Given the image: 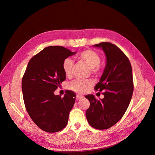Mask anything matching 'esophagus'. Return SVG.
<instances>
[{"mask_svg":"<svg viewBox=\"0 0 155 155\" xmlns=\"http://www.w3.org/2000/svg\"><path fill=\"white\" fill-rule=\"evenodd\" d=\"M83 96H82V95H80V94H77L76 95V97H77V99H82V98H83Z\"/></svg>","mask_w":155,"mask_h":155,"instance_id":"1","label":"esophagus"}]
</instances>
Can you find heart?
<instances>
[{"mask_svg":"<svg viewBox=\"0 0 155 155\" xmlns=\"http://www.w3.org/2000/svg\"><path fill=\"white\" fill-rule=\"evenodd\" d=\"M79 59L86 63L90 67L91 72L93 74H97L101 72V57L100 54L92 50H85L81 51L78 55ZM73 61L70 59H65L62 64V68L64 74L70 77L72 75ZM93 86V82L91 80H80L75 79L68 83V87L70 90L79 94L87 92Z\"/></svg>","mask_w":155,"mask_h":155,"instance_id":"obj_1","label":"heart"}]
</instances>
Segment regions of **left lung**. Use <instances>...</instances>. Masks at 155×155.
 Listing matches in <instances>:
<instances>
[{"label":"left lung","mask_w":155,"mask_h":155,"mask_svg":"<svg viewBox=\"0 0 155 155\" xmlns=\"http://www.w3.org/2000/svg\"><path fill=\"white\" fill-rule=\"evenodd\" d=\"M106 55L104 72L94 89L104 91V99L87 95L90 107L86 111L88 124L96 129H107L122 118L127 109L133 93L132 67L128 58L118 46L109 42L94 45Z\"/></svg>","instance_id":"8db88e82"}]
</instances>
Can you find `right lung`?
<instances>
[{
	"instance_id": "right-lung-1",
	"label": "right lung",
	"mask_w": 155,
	"mask_h": 155,
	"mask_svg": "<svg viewBox=\"0 0 155 155\" xmlns=\"http://www.w3.org/2000/svg\"><path fill=\"white\" fill-rule=\"evenodd\" d=\"M76 53L63 46H48L33 56L23 75L26 109L34 122L46 132H58L67 125L76 94L67 90L62 97L54 92L66 79L63 61Z\"/></svg>"
}]
</instances>
